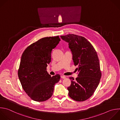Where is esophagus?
I'll use <instances>...</instances> for the list:
<instances>
[{
	"label": "esophagus",
	"instance_id": "obj_1",
	"mask_svg": "<svg viewBox=\"0 0 120 120\" xmlns=\"http://www.w3.org/2000/svg\"><path fill=\"white\" fill-rule=\"evenodd\" d=\"M61 78L62 79H65V78H66V77H65V76H64V75H61Z\"/></svg>",
	"mask_w": 120,
	"mask_h": 120
}]
</instances>
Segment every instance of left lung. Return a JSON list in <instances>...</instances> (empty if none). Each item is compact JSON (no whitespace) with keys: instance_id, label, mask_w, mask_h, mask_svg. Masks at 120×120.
<instances>
[{"instance_id":"8db88e82","label":"left lung","mask_w":120,"mask_h":120,"mask_svg":"<svg viewBox=\"0 0 120 120\" xmlns=\"http://www.w3.org/2000/svg\"><path fill=\"white\" fill-rule=\"evenodd\" d=\"M68 43L72 60L78 72L75 79L70 77L71 84L67 88L69 96L77 101L89 98L97 88L101 77L97 53L91 44L85 38L74 34L60 36Z\"/></svg>"}]
</instances>
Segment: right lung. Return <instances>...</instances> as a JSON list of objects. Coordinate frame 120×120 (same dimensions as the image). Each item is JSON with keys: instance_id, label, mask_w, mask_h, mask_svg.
<instances>
[{"instance_id": "right-lung-1", "label": "right lung", "mask_w": 120, "mask_h": 120, "mask_svg": "<svg viewBox=\"0 0 120 120\" xmlns=\"http://www.w3.org/2000/svg\"><path fill=\"white\" fill-rule=\"evenodd\" d=\"M59 36L43 38L29 46L22 54L18 77L22 87L33 100L42 102L52 96L59 74L51 77L47 67L51 60L53 49L58 45Z\"/></svg>"}]
</instances>
